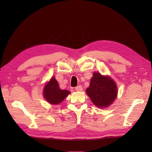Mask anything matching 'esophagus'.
<instances>
[{
	"mask_svg": "<svg viewBox=\"0 0 152 152\" xmlns=\"http://www.w3.org/2000/svg\"><path fill=\"white\" fill-rule=\"evenodd\" d=\"M75 89L77 91H82L83 90V88H82V86H78L77 87H76Z\"/></svg>",
	"mask_w": 152,
	"mask_h": 152,
	"instance_id": "obj_1",
	"label": "esophagus"
}]
</instances>
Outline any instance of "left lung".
I'll return each mask as SVG.
<instances>
[{
    "instance_id": "obj_1",
    "label": "left lung",
    "mask_w": 152,
    "mask_h": 152,
    "mask_svg": "<svg viewBox=\"0 0 152 152\" xmlns=\"http://www.w3.org/2000/svg\"><path fill=\"white\" fill-rule=\"evenodd\" d=\"M86 92L93 104L103 108L107 107L114 101L118 90L115 82L110 78L95 72Z\"/></svg>"
}]
</instances>
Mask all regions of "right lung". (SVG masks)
Here are the masks:
<instances>
[{"label": "right lung", "mask_w": 152, "mask_h": 152, "mask_svg": "<svg viewBox=\"0 0 152 152\" xmlns=\"http://www.w3.org/2000/svg\"><path fill=\"white\" fill-rule=\"evenodd\" d=\"M67 90H62L59 88V84L55 78H51L50 81L45 86L44 96L50 104H57L61 103L63 99L70 94Z\"/></svg>", "instance_id": "1"}]
</instances>
